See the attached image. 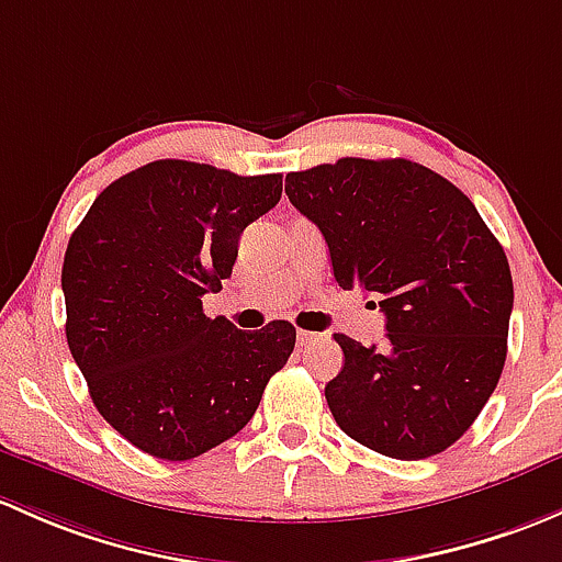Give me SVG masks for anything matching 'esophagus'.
I'll use <instances>...</instances> for the list:
<instances>
[{"instance_id": "obj_1", "label": "esophagus", "mask_w": 562, "mask_h": 562, "mask_svg": "<svg viewBox=\"0 0 562 562\" xmlns=\"http://www.w3.org/2000/svg\"><path fill=\"white\" fill-rule=\"evenodd\" d=\"M296 339H299V345L304 347V345H310V341H315V339H317V334H312V330H299Z\"/></svg>"}]
</instances>
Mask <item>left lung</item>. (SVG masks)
Segmentation results:
<instances>
[{
	"mask_svg": "<svg viewBox=\"0 0 562 562\" xmlns=\"http://www.w3.org/2000/svg\"><path fill=\"white\" fill-rule=\"evenodd\" d=\"M285 193L326 236L339 288L385 312V347L334 334L336 425L395 460L445 452L504 371L515 285L501 241L460 188L406 158H339L291 172Z\"/></svg>",
	"mask_w": 562,
	"mask_h": 562,
	"instance_id": "left-lung-1",
	"label": "left lung"
}]
</instances>
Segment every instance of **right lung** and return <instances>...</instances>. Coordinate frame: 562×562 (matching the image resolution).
<instances>
[{
    "instance_id": "obj_1",
    "label": "right lung",
    "mask_w": 562,
    "mask_h": 562,
    "mask_svg": "<svg viewBox=\"0 0 562 562\" xmlns=\"http://www.w3.org/2000/svg\"><path fill=\"white\" fill-rule=\"evenodd\" d=\"M280 196V175L164 158L110 182L69 236V352L99 415L137 450L191 460L223 445L291 358L288 321L239 330L202 310L232 277L241 232Z\"/></svg>"
}]
</instances>
